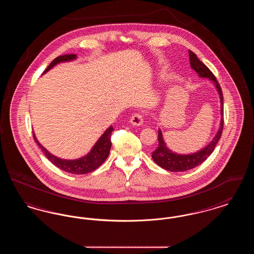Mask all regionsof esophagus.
Wrapping results in <instances>:
<instances>
[{"mask_svg":"<svg viewBox=\"0 0 254 254\" xmlns=\"http://www.w3.org/2000/svg\"><path fill=\"white\" fill-rule=\"evenodd\" d=\"M144 123V116L141 113H134L130 118V124L133 126L139 127Z\"/></svg>","mask_w":254,"mask_h":254,"instance_id":"esophagus-1","label":"esophagus"}]
</instances>
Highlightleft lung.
Wrapping results in <instances>:
<instances>
[{
	"instance_id": "obj_1",
	"label": "left lung",
	"mask_w": 254,
	"mask_h": 254,
	"mask_svg": "<svg viewBox=\"0 0 254 254\" xmlns=\"http://www.w3.org/2000/svg\"><path fill=\"white\" fill-rule=\"evenodd\" d=\"M189 55H190L191 68L198 73V75L201 78H207L210 81H212L213 85H215L217 89L218 94L220 97V102H221V121H220L219 129L217 133L215 134L214 138L212 139V141L208 145H205L204 148L190 154H178L171 151L164 141L161 129H159L158 131L159 145L157 148L152 152L151 157L162 169L169 170V171H173V172L186 171L189 169H194L195 167L205 162L207 157L213 152L219 139L221 138L223 127H224V107H223L224 100H223V92H222L221 86L219 85L215 76L208 69V67L205 64L197 58L194 52L190 50Z\"/></svg>"
}]
</instances>
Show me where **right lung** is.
<instances>
[{"label":"right lung","instance_id":"obj_1","mask_svg":"<svg viewBox=\"0 0 254 254\" xmlns=\"http://www.w3.org/2000/svg\"><path fill=\"white\" fill-rule=\"evenodd\" d=\"M76 59L75 54H66V55H62L57 57L56 59L51 62V64L47 67V69L44 71V74L48 72L49 69H51L54 65L57 64L64 63V62H69ZM113 131L112 126H110L109 128L102 134V136L98 139L95 145H93L92 149L86 154L85 156L75 160H65V159H61L52 155L49 150H47L43 145L39 143L37 140L36 136L33 132V137L34 140L39 145V147L42 149L44 154L47 156L49 161L56 166L57 168L64 170L68 173L72 174H85L88 172H91L93 170L98 169L109 156L110 147H111V141H110V136L111 133Z\"/></svg>","mask_w":254,"mask_h":254}]
</instances>
